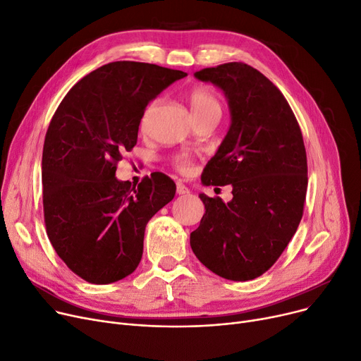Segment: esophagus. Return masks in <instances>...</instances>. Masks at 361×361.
Wrapping results in <instances>:
<instances>
[{
    "instance_id": "1",
    "label": "esophagus",
    "mask_w": 361,
    "mask_h": 361,
    "mask_svg": "<svg viewBox=\"0 0 361 361\" xmlns=\"http://www.w3.org/2000/svg\"><path fill=\"white\" fill-rule=\"evenodd\" d=\"M177 195H180V196L188 195V188H187L184 184L178 183V184H177Z\"/></svg>"
}]
</instances>
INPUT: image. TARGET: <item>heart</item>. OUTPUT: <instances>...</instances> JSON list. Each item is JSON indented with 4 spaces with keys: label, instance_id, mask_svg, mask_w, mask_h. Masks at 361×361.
Wrapping results in <instances>:
<instances>
[{
    "label": "heart",
    "instance_id": "b5f03b06",
    "mask_svg": "<svg viewBox=\"0 0 361 361\" xmlns=\"http://www.w3.org/2000/svg\"><path fill=\"white\" fill-rule=\"evenodd\" d=\"M188 101H190V105H192V109H193L196 120L203 117V116H207V114H212V112L221 114V104L216 98V94L209 87H204V86L193 87L190 90V93H188ZM157 106H158V101L147 105V108L145 109L143 117H142V127L147 126V123L152 117V114H154ZM174 166L180 171V173L187 174V173H190V171H192L193 162H192L190 158L181 155V157L174 158Z\"/></svg>",
    "mask_w": 361,
    "mask_h": 361
}]
</instances>
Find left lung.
Segmentation results:
<instances>
[{
	"label": "left lung",
	"instance_id": "left-lung-1",
	"mask_svg": "<svg viewBox=\"0 0 361 361\" xmlns=\"http://www.w3.org/2000/svg\"><path fill=\"white\" fill-rule=\"evenodd\" d=\"M195 78L228 99L231 126L202 183L231 184L233 200L199 195L206 212L190 234L192 250L225 279H255L286 250L302 216L307 157L301 130L281 90L247 64L203 68Z\"/></svg>",
	"mask_w": 361,
	"mask_h": 361
}]
</instances>
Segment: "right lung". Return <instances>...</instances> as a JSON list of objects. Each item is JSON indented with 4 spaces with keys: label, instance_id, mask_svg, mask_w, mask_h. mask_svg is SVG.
<instances>
[{
    "label": "right lung",
    "instance_id": "add662e5",
    "mask_svg": "<svg viewBox=\"0 0 361 361\" xmlns=\"http://www.w3.org/2000/svg\"><path fill=\"white\" fill-rule=\"evenodd\" d=\"M185 75L147 63L105 64L68 90L49 123L42 152L47 234L68 269L90 283L135 272L149 219L176 196V183L162 173L131 187L116 171L137 143L147 104Z\"/></svg>",
    "mask_w": 361,
    "mask_h": 361
}]
</instances>
